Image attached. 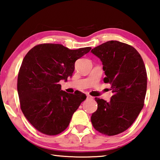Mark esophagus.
Returning a JSON list of instances; mask_svg holds the SVG:
<instances>
[{
    "label": "esophagus",
    "instance_id": "esophagus-1",
    "mask_svg": "<svg viewBox=\"0 0 160 160\" xmlns=\"http://www.w3.org/2000/svg\"><path fill=\"white\" fill-rule=\"evenodd\" d=\"M87 99H92V97H91V96H90V95H87Z\"/></svg>",
    "mask_w": 160,
    "mask_h": 160
}]
</instances>
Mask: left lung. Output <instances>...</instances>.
<instances>
[{
	"instance_id": "obj_1",
	"label": "left lung",
	"mask_w": 160,
	"mask_h": 160,
	"mask_svg": "<svg viewBox=\"0 0 160 160\" xmlns=\"http://www.w3.org/2000/svg\"><path fill=\"white\" fill-rule=\"evenodd\" d=\"M91 52L102 61L113 94L109 102L95 98L97 109L91 116L93 127L107 135L121 133L131 126L141 112L147 90V72L140 53L131 46L109 41Z\"/></svg>"
}]
</instances>
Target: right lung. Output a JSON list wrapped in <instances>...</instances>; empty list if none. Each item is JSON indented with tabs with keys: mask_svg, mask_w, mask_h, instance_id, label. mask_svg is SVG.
Returning a JSON list of instances; mask_svg holds the SVG:
<instances>
[{
	"mask_svg": "<svg viewBox=\"0 0 160 160\" xmlns=\"http://www.w3.org/2000/svg\"><path fill=\"white\" fill-rule=\"evenodd\" d=\"M90 49L42 44L26 54L18 73V92L22 112L37 131L55 135L68 126L87 97L82 92L67 93L58 82L72 76L75 61Z\"/></svg>",
	"mask_w": 160,
	"mask_h": 160,
	"instance_id": "1",
	"label": "right lung"
}]
</instances>
